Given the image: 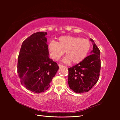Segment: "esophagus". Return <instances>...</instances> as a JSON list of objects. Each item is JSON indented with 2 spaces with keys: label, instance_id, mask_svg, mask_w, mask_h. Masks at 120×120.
Instances as JSON below:
<instances>
[{
  "label": "esophagus",
  "instance_id": "esophagus-1",
  "mask_svg": "<svg viewBox=\"0 0 120 120\" xmlns=\"http://www.w3.org/2000/svg\"><path fill=\"white\" fill-rule=\"evenodd\" d=\"M58 66H59V68H61L64 67V66L62 65H61V64H58Z\"/></svg>",
  "mask_w": 120,
  "mask_h": 120
}]
</instances>
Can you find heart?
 Segmentation results:
<instances>
[{
    "label": "heart",
    "instance_id": "b5f03b06",
    "mask_svg": "<svg viewBox=\"0 0 120 120\" xmlns=\"http://www.w3.org/2000/svg\"><path fill=\"white\" fill-rule=\"evenodd\" d=\"M90 41L80 37L65 35L58 38V42L54 40L48 43V49L50 56L55 60H58L64 55L67 56L62 62L68 64L79 63L86 57L91 48Z\"/></svg>",
    "mask_w": 120,
    "mask_h": 120
}]
</instances>
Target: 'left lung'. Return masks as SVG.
I'll use <instances>...</instances> for the list:
<instances>
[{"label":"left lung","instance_id":"obj_1","mask_svg":"<svg viewBox=\"0 0 120 120\" xmlns=\"http://www.w3.org/2000/svg\"><path fill=\"white\" fill-rule=\"evenodd\" d=\"M91 55L82 62L68 68V83L71 89L77 93L88 92L98 82L101 70L100 50L94 41Z\"/></svg>","mask_w":120,"mask_h":120}]
</instances>
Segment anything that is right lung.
<instances>
[{
	"instance_id": "add662e5",
	"label": "right lung",
	"mask_w": 120,
	"mask_h": 120,
	"mask_svg": "<svg viewBox=\"0 0 120 120\" xmlns=\"http://www.w3.org/2000/svg\"><path fill=\"white\" fill-rule=\"evenodd\" d=\"M47 32L34 33L22 42L17 62V73L27 90L40 93L49 88L59 69L49 58Z\"/></svg>"
}]
</instances>
